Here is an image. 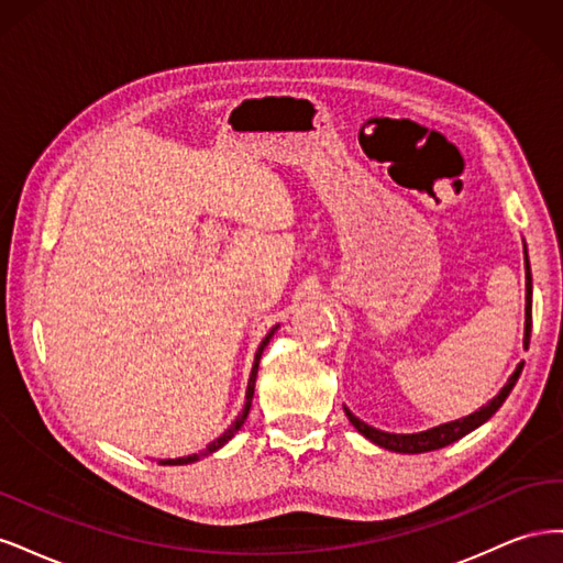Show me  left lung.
<instances>
[{
  "instance_id": "8db88e82",
  "label": "left lung",
  "mask_w": 563,
  "mask_h": 563,
  "mask_svg": "<svg viewBox=\"0 0 563 563\" xmlns=\"http://www.w3.org/2000/svg\"><path fill=\"white\" fill-rule=\"evenodd\" d=\"M523 267H526V323H523V347L528 350V340H531V305H533V279H531V263H528V251H526V244H523ZM521 368H523V362L517 364L512 376L507 378L505 387L498 391L496 397H493L488 404H484L479 411H474L465 418H457V420H451V422H444V424H437V428H430L424 432H413V434H395V432H383V430H376L371 428V424H366L364 420L356 418L347 406L345 408V416L350 418V422L354 424V430L364 434L368 441H373V444L380 446V449H387V451H395V453H428V451H437V449H444L449 444H453V441L463 439L465 434H470L472 430L479 428V424H484L493 413L498 411V408L503 406V401L509 397V391H512V387L517 385L519 376H521Z\"/></svg>"
}]
</instances>
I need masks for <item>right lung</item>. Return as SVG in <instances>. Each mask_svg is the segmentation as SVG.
<instances>
[{
  "mask_svg": "<svg viewBox=\"0 0 563 563\" xmlns=\"http://www.w3.org/2000/svg\"><path fill=\"white\" fill-rule=\"evenodd\" d=\"M277 329H279V323L277 327H272L269 329V333L263 338V343L258 345V350H255V360H253V366H251V376H249V385H246V401H244V408H242V413L234 418V422L230 424V428L220 434L218 439H213L211 444L203 449V451H199V453H192V455H185V457H166V460H159V465H190V463H197V460H201V457H207V455H211L213 451H218V449H223L228 441L242 430V424H244V420H246V416H249V411H251V401H253V389H255V376H258V364H261V354H263V350L267 347V343H269V338L277 333Z\"/></svg>",
  "mask_w": 563,
  "mask_h": 563,
  "instance_id": "right-lung-1",
  "label": "right lung"
}]
</instances>
